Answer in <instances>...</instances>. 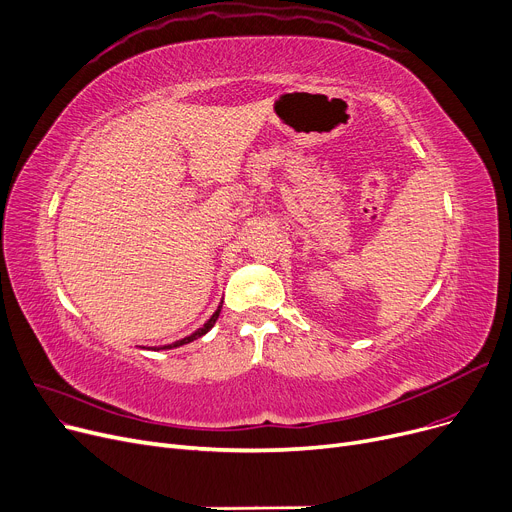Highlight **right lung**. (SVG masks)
Masks as SVG:
<instances>
[{"mask_svg": "<svg viewBox=\"0 0 512 512\" xmlns=\"http://www.w3.org/2000/svg\"><path fill=\"white\" fill-rule=\"evenodd\" d=\"M220 311H222V305L215 309V313L209 317V321L207 324L203 326V328H199L195 334H191V336H186V338H182V340H176L174 344H168V346H161V348H176V346H182V344H188V342H193V340H197V338H201L203 334H207L211 328H213V324H215V319L220 317Z\"/></svg>", "mask_w": 512, "mask_h": 512, "instance_id": "1", "label": "right lung"}]
</instances>
